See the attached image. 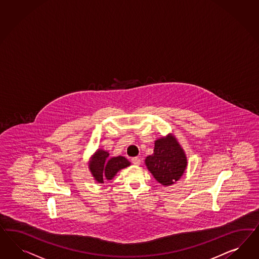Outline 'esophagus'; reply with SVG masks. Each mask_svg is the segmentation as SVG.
<instances>
[{
  "mask_svg": "<svg viewBox=\"0 0 259 259\" xmlns=\"http://www.w3.org/2000/svg\"><path fill=\"white\" fill-rule=\"evenodd\" d=\"M132 162H133V163H134V164H136V165H139V164H141V159L140 158H138V157H134V158H133L132 159Z\"/></svg>",
  "mask_w": 259,
  "mask_h": 259,
  "instance_id": "34e87169",
  "label": "esophagus"
}]
</instances>
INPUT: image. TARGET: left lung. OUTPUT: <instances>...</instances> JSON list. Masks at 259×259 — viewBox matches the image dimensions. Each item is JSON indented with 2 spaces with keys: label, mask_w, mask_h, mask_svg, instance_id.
Instances as JSON below:
<instances>
[{
  "label": "left lung",
  "mask_w": 259,
  "mask_h": 259,
  "mask_svg": "<svg viewBox=\"0 0 259 259\" xmlns=\"http://www.w3.org/2000/svg\"><path fill=\"white\" fill-rule=\"evenodd\" d=\"M145 163L158 183L168 186L183 176L187 159L177 139L168 134L155 141L154 152L146 158Z\"/></svg>",
  "instance_id": "left-lung-1"
}]
</instances>
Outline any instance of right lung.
<instances>
[{
	"instance_id": "right-lung-1",
	"label": "right lung",
	"mask_w": 259,
	"mask_h": 259,
	"mask_svg": "<svg viewBox=\"0 0 259 259\" xmlns=\"http://www.w3.org/2000/svg\"><path fill=\"white\" fill-rule=\"evenodd\" d=\"M108 151L97 149L89 163V168L97 183L103 184L105 180L110 181L119 170L127 167L131 163L123 156L109 158Z\"/></svg>"
}]
</instances>
